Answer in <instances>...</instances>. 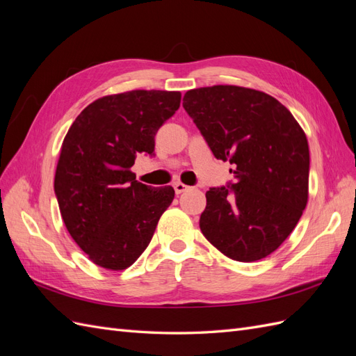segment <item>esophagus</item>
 <instances>
[{
    "instance_id": "obj_1",
    "label": "esophagus",
    "mask_w": 356,
    "mask_h": 356,
    "mask_svg": "<svg viewBox=\"0 0 356 356\" xmlns=\"http://www.w3.org/2000/svg\"><path fill=\"white\" fill-rule=\"evenodd\" d=\"M174 188H175V193H177V195H181V193L187 191L190 187H188V186H186V184H182V182H175V184H174Z\"/></svg>"
}]
</instances>
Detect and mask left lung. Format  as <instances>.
I'll list each match as a JSON object with an SVG mask.
<instances>
[{"label": "left lung", "mask_w": 356, "mask_h": 356, "mask_svg": "<svg viewBox=\"0 0 356 356\" xmlns=\"http://www.w3.org/2000/svg\"><path fill=\"white\" fill-rule=\"evenodd\" d=\"M186 111L234 182L207 191L200 230L220 252L251 263L275 252L309 197V144L294 115L264 92L218 84L188 90Z\"/></svg>", "instance_id": "8db88e82"}]
</instances>
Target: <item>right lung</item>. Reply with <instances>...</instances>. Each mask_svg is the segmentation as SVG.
<instances>
[{"instance_id": "1", "label": "right lung", "mask_w": 356, "mask_h": 356, "mask_svg": "<svg viewBox=\"0 0 356 356\" xmlns=\"http://www.w3.org/2000/svg\"><path fill=\"white\" fill-rule=\"evenodd\" d=\"M179 92L131 90L93 101L63 138L55 193L71 238L96 266L124 270L152 242L175 191L135 179L138 154L154 152Z\"/></svg>"}]
</instances>
